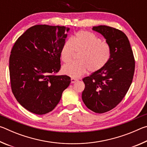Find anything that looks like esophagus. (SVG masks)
<instances>
[{
	"label": "esophagus",
	"instance_id": "1",
	"mask_svg": "<svg viewBox=\"0 0 147 147\" xmlns=\"http://www.w3.org/2000/svg\"><path fill=\"white\" fill-rule=\"evenodd\" d=\"M71 80V84H74V83H75L76 82L78 81V79H76V78H72Z\"/></svg>",
	"mask_w": 147,
	"mask_h": 147
}]
</instances>
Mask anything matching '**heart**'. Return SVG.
Segmentation results:
<instances>
[{
  "label": "heart",
  "instance_id": "1",
  "mask_svg": "<svg viewBox=\"0 0 147 147\" xmlns=\"http://www.w3.org/2000/svg\"><path fill=\"white\" fill-rule=\"evenodd\" d=\"M75 52H80L78 61H72L62 67L63 73L77 78L89 71L96 72L108 63L111 57V47L95 34L87 30L78 31L71 39L64 42L60 51L62 61H71Z\"/></svg>",
  "mask_w": 147,
  "mask_h": 147
}]
</instances>
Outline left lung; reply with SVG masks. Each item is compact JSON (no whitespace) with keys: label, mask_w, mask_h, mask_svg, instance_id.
<instances>
[{"label":"left lung","mask_w":147,"mask_h":147,"mask_svg":"<svg viewBox=\"0 0 147 147\" xmlns=\"http://www.w3.org/2000/svg\"><path fill=\"white\" fill-rule=\"evenodd\" d=\"M92 29L104 36L111 47V54L102 69L83 78L85 89L82 98L87 108L102 113L115 108L126 95L132 82L135 60L124 32L105 25Z\"/></svg>","instance_id":"1"}]
</instances>
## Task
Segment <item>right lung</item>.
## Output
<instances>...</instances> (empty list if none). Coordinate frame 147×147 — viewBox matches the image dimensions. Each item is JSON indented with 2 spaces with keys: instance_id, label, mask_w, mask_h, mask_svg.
Listing matches in <instances>:
<instances>
[{
  "instance_id": "obj_1",
  "label": "right lung",
  "mask_w": 147,
  "mask_h": 147,
  "mask_svg": "<svg viewBox=\"0 0 147 147\" xmlns=\"http://www.w3.org/2000/svg\"><path fill=\"white\" fill-rule=\"evenodd\" d=\"M65 26L35 25L17 39L9 56L11 90L21 105L43 115L53 110L71 78L56 75L61 67L60 51L65 41Z\"/></svg>"
}]
</instances>
